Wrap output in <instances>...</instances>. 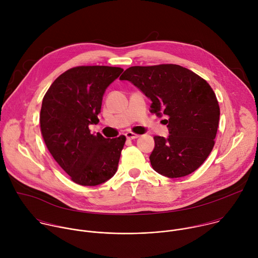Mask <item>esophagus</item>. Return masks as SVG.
<instances>
[{"mask_svg":"<svg viewBox=\"0 0 258 258\" xmlns=\"http://www.w3.org/2000/svg\"><path fill=\"white\" fill-rule=\"evenodd\" d=\"M125 137H126L127 140H135V139H138V138L140 137V135L135 134V133H133V132H127V133L125 134Z\"/></svg>","mask_w":258,"mask_h":258,"instance_id":"obj_1","label":"esophagus"}]
</instances>
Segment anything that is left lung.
<instances>
[{
	"mask_svg": "<svg viewBox=\"0 0 258 258\" xmlns=\"http://www.w3.org/2000/svg\"><path fill=\"white\" fill-rule=\"evenodd\" d=\"M120 80L130 81L151 99L152 113L168 117V138L154 137L153 169L173 178L199 168L213 149L220 114L209 84L176 64L132 66Z\"/></svg>",
	"mask_w": 258,
	"mask_h": 258,
	"instance_id": "left-lung-1",
	"label": "left lung"
}]
</instances>
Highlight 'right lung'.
Returning a JSON list of instances; mask_svg holds the SVG:
<instances>
[{
	"label": "right lung",
	"instance_id": "right-lung-1",
	"mask_svg": "<svg viewBox=\"0 0 258 258\" xmlns=\"http://www.w3.org/2000/svg\"><path fill=\"white\" fill-rule=\"evenodd\" d=\"M123 71L111 66H77L59 76L44 96L40 124L55 161L82 186H97L111 178L118 166L125 136L106 139L91 134L99 122L107 87Z\"/></svg>",
	"mask_w": 258,
	"mask_h": 258
}]
</instances>
